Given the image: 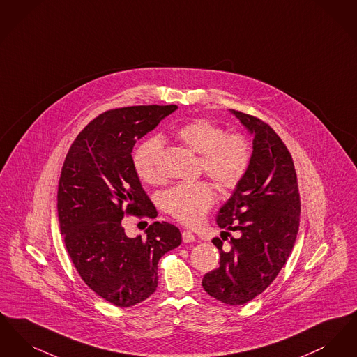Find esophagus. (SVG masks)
<instances>
[{"instance_id": "esophagus-1", "label": "esophagus", "mask_w": 357, "mask_h": 357, "mask_svg": "<svg viewBox=\"0 0 357 357\" xmlns=\"http://www.w3.org/2000/svg\"><path fill=\"white\" fill-rule=\"evenodd\" d=\"M182 239H183L185 243H190V242H194V241H195V236H194L191 231L185 230V231L182 233Z\"/></svg>"}]
</instances>
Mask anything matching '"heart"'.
Here are the masks:
<instances>
[{"label":"heart","instance_id":"b5f03b06","mask_svg":"<svg viewBox=\"0 0 357 357\" xmlns=\"http://www.w3.org/2000/svg\"><path fill=\"white\" fill-rule=\"evenodd\" d=\"M175 137L187 149L199 153V167L222 191L236 190L252 165V146L246 136L226 134L210 119H194L178 127ZM162 140L156 136L143 140L134 151L132 162L137 176L147 183H158L160 174L158 158ZM215 202L214 187L207 181L183 182L162 195V207L172 218L186 225H199Z\"/></svg>","mask_w":357,"mask_h":357}]
</instances>
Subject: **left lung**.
<instances>
[{"label": "left lung", "instance_id": "8db88e82", "mask_svg": "<svg viewBox=\"0 0 357 357\" xmlns=\"http://www.w3.org/2000/svg\"><path fill=\"white\" fill-rule=\"evenodd\" d=\"M255 135L252 165L233 197L218 213L221 238L230 231L231 248H218L220 268L206 273L204 290L229 305H243L268 288L285 265L300 226L301 201L288 147L272 127L253 115L231 109Z\"/></svg>", "mask_w": 357, "mask_h": 357}]
</instances>
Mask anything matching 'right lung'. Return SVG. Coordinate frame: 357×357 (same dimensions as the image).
Here are the masks:
<instances>
[{
    "mask_svg": "<svg viewBox=\"0 0 357 357\" xmlns=\"http://www.w3.org/2000/svg\"><path fill=\"white\" fill-rule=\"evenodd\" d=\"M176 108L153 104L102 112L76 136L61 169L57 213L67 252L85 284L115 306L149 298L160 257L182 242L169 222H153L146 237L128 238L121 226L126 215H158L131 153L136 140Z\"/></svg>",
    "mask_w": 357,
    "mask_h": 357,
    "instance_id": "right-lung-1",
    "label": "right lung"
}]
</instances>
